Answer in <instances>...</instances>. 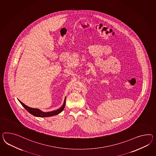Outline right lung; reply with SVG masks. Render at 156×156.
Here are the masks:
<instances>
[{
    "mask_svg": "<svg viewBox=\"0 0 156 156\" xmlns=\"http://www.w3.org/2000/svg\"><path fill=\"white\" fill-rule=\"evenodd\" d=\"M21 104L24 106V108L28 111L30 114H31L33 115L37 116V117H48V116H52L58 114L62 112L64 109L65 107V105H66V98L64 99V103L63 105H62V106L56 110L55 111H52V112H43L41 111L40 110H39L38 108H32L29 107L28 106L25 105V104H23L22 102H21L19 101Z\"/></svg>",
    "mask_w": 156,
    "mask_h": 156,
    "instance_id": "add662e5",
    "label": "right lung"
}]
</instances>
